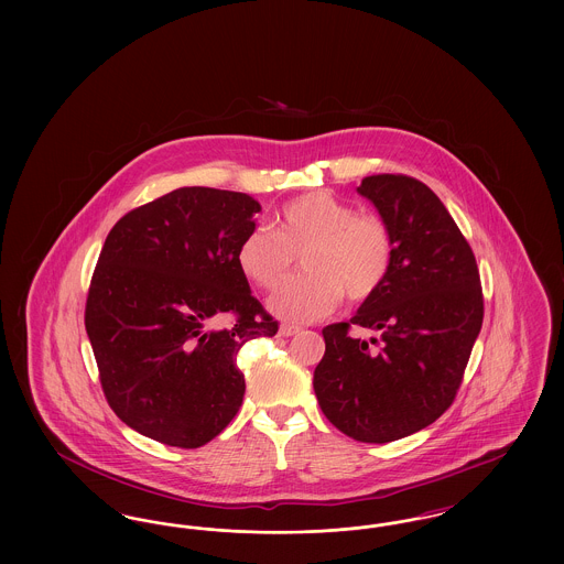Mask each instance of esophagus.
<instances>
[{"label": "esophagus", "mask_w": 564, "mask_h": 564, "mask_svg": "<svg viewBox=\"0 0 564 564\" xmlns=\"http://www.w3.org/2000/svg\"><path fill=\"white\" fill-rule=\"evenodd\" d=\"M297 332H300V327H297V325H290V323H283V325L279 327V334H281V336H285V338L294 336Z\"/></svg>", "instance_id": "34e87169"}]
</instances>
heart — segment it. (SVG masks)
I'll list each match as a JSON object with an SVG mask.
<instances>
[{
    "label": "heart",
    "mask_w": 564,
    "mask_h": 564,
    "mask_svg": "<svg viewBox=\"0 0 564 564\" xmlns=\"http://www.w3.org/2000/svg\"><path fill=\"white\" fill-rule=\"evenodd\" d=\"M300 253L306 272L288 279L269 300L270 313L285 322L327 317L345 292L350 300L375 295L391 272L395 245L378 215L357 214L329 192H311L281 209L274 232L249 230L237 249V264L253 285L270 290Z\"/></svg>",
    "instance_id": "obj_1"
}]
</instances>
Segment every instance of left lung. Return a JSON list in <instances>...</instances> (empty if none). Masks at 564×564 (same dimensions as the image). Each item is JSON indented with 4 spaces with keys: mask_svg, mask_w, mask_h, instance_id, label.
Wrapping results in <instances>:
<instances>
[{
    "mask_svg": "<svg viewBox=\"0 0 564 564\" xmlns=\"http://www.w3.org/2000/svg\"><path fill=\"white\" fill-rule=\"evenodd\" d=\"M357 192L395 245L384 285L350 322L381 332L352 339L349 323L323 327L315 395L327 421L357 442L387 444L425 430L453 403L484 317L474 251L444 203L419 180L372 175Z\"/></svg>",
    "mask_w": 564,
    "mask_h": 564,
    "instance_id": "8db88e82",
    "label": "left lung"
}]
</instances>
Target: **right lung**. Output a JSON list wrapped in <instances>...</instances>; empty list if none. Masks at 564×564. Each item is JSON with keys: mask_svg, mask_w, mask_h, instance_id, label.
Returning <instances> with one entry per match:
<instances>
[{"mask_svg": "<svg viewBox=\"0 0 564 564\" xmlns=\"http://www.w3.org/2000/svg\"><path fill=\"white\" fill-rule=\"evenodd\" d=\"M260 212L249 194L192 186L109 230L84 323L108 403L137 433L198 448L239 412L237 355L279 329L237 264ZM221 316L234 323L217 328Z\"/></svg>", "mask_w": 564, "mask_h": 564, "instance_id": "right-lung-1", "label": "right lung"}]
</instances>
